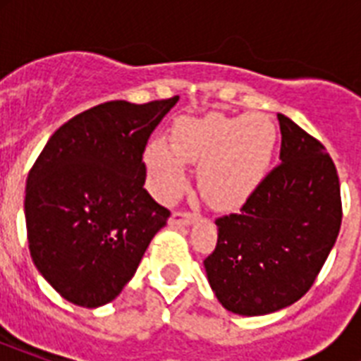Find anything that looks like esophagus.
Returning <instances> with one entry per match:
<instances>
[{"label":"esophagus","mask_w":361,"mask_h":361,"mask_svg":"<svg viewBox=\"0 0 361 361\" xmlns=\"http://www.w3.org/2000/svg\"><path fill=\"white\" fill-rule=\"evenodd\" d=\"M197 221V217L192 214H187V212H174L170 215V226H189Z\"/></svg>","instance_id":"1"}]
</instances>
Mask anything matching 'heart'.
Listing matches in <instances>:
<instances>
[{"instance_id": "1", "label": "heart", "mask_w": 361, "mask_h": 361, "mask_svg": "<svg viewBox=\"0 0 361 361\" xmlns=\"http://www.w3.org/2000/svg\"><path fill=\"white\" fill-rule=\"evenodd\" d=\"M277 129L264 114L209 116L181 120L170 130V144L147 142L144 164L152 191L172 200L187 187V163L202 164L198 185L214 208L234 212L252 197L268 174Z\"/></svg>"}]
</instances>
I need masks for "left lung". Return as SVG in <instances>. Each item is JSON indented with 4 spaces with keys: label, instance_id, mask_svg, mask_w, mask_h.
<instances>
[{
    "label": "left lung",
    "instance_id": "left-lung-1",
    "mask_svg": "<svg viewBox=\"0 0 361 361\" xmlns=\"http://www.w3.org/2000/svg\"><path fill=\"white\" fill-rule=\"evenodd\" d=\"M281 164L240 214L215 221L217 245L204 260L226 311L260 317L298 302L317 279L341 228L336 164L317 138L277 114Z\"/></svg>",
    "mask_w": 361,
    "mask_h": 361
}]
</instances>
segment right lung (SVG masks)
<instances>
[{"label":"right lung","instance_id":"add662e5","mask_svg":"<svg viewBox=\"0 0 361 361\" xmlns=\"http://www.w3.org/2000/svg\"><path fill=\"white\" fill-rule=\"evenodd\" d=\"M110 101L59 127L25 181L27 243L59 296L95 309L120 296L170 217L144 189L142 153L178 103Z\"/></svg>","mask_w":361,"mask_h":361}]
</instances>
